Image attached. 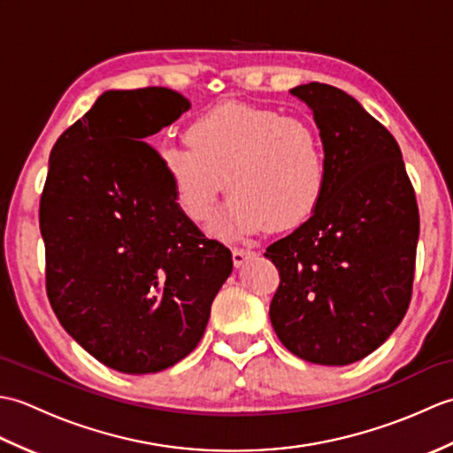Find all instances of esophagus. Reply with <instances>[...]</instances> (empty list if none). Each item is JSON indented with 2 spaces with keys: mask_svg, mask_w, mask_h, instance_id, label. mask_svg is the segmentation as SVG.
<instances>
[{
  "mask_svg": "<svg viewBox=\"0 0 453 453\" xmlns=\"http://www.w3.org/2000/svg\"><path fill=\"white\" fill-rule=\"evenodd\" d=\"M232 257H234V265L239 268V266H243L249 258L257 257V251H251V249H234Z\"/></svg>",
  "mask_w": 453,
  "mask_h": 453,
  "instance_id": "1",
  "label": "esophagus"
}]
</instances>
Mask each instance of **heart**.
I'll return each instance as SVG.
<instances>
[{"label":"heart","mask_w":453,"mask_h":453,"mask_svg":"<svg viewBox=\"0 0 453 453\" xmlns=\"http://www.w3.org/2000/svg\"><path fill=\"white\" fill-rule=\"evenodd\" d=\"M188 146L157 150L177 206L202 224L219 192H232L211 234L237 239L296 229L319 210L326 192V156L319 130L303 119L245 103H221L188 122Z\"/></svg>","instance_id":"obj_1"}]
</instances>
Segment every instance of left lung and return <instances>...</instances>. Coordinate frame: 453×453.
<instances>
[{
  "instance_id": "1",
  "label": "left lung",
  "mask_w": 453,
  "mask_h": 453,
  "mask_svg": "<svg viewBox=\"0 0 453 453\" xmlns=\"http://www.w3.org/2000/svg\"><path fill=\"white\" fill-rule=\"evenodd\" d=\"M290 93L313 112L329 177L315 216L266 249L280 273L268 315L297 358L346 365L407 313L418 206L399 143L358 101L317 81Z\"/></svg>"
}]
</instances>
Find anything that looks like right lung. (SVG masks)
Listing matches in <instances>:
<instances>
[{"instance_id":"add662e5","label":"right lung","mask_w":453,"mask_h":453,"mask_svg":"<svg viewBox=\"0 0 453 453\" xmlns=\"http://www.w3.org/2000/svg\"><path fill=\"white\" fill-rule=\"evenodd\" d=\"M188 109L165 88L104 91L48 161V300L75 342L122 373H156L195 350L234 268L229 249L182 214L142 142Z\"/></svg>"}]
</instances>
